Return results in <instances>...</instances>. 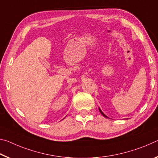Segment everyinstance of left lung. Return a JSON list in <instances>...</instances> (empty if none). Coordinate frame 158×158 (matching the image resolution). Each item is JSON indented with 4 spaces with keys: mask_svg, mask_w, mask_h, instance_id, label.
Masks as SVG:
<instances>
[{
    "mask_svg": "<svg viewBox=\"0 0 158 158\" xmlns=\"http://www.w3.org/2000/svg\"><path fill=\"white\" fill-rule=\"evenodd\" d=\"M99 112H100L101 113H102V115H103V116H104V117H105V118H108V117H107V116H106V115L104 114V113H103L102 112V110H101L99 108Z\"/></svg>",
    "mask_w": 158,
    "mask_h": 158,
    "instance_id": "obj_1",
    "label": "left lung"
}]
</instances>
